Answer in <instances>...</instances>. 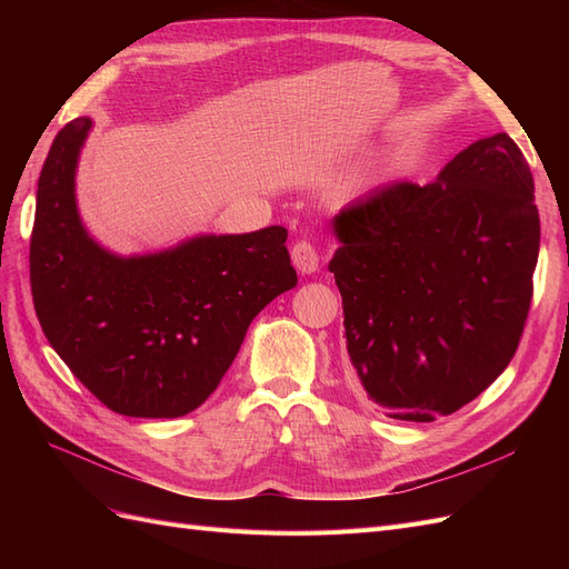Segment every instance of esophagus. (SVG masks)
<instances>
[{"label": "esophagus", "instance_id": "1", "mask_svg": "<svg viewBox=\"0 0 569 569\" xmlns=\"http://www.w3.org/2000/svg\"><path fill=\"white\" fill-rule=\"evenodd\" d=\"M291 263L297 266L299 272L311 274V272L318 270L320 256H318V251H316V247L311 242H306V239H299V242L291 247Z\"/></svg>", "mask_w": 569, "mask_h": 569}]
</instances>
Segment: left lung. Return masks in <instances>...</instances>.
I'll return each mask as SVG.
<instances>
[{"instance_id": "obj_1", "label": "left lung", "mask_w": 569, "mask_h": 569, "mask_svg": "<svg viewBox=\"0 0 569 569\" xmlns=\"http://www.w3.org/2000/svg\"><path fill=\"white\" fill-rule=\"evenodd\" d=\"M335 232L347 349L385 416H451L508 368L541 226L529 163L506 132L462 149L437 182L372 189L335 216Z\"/></svg>"}]
</instances>
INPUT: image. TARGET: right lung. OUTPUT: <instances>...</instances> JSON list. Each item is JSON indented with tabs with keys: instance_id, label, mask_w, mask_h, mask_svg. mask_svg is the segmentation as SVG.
<instances>
[{
	"instance_id": "right-lung-1",
	"label": "right lung",
	"mask_w": 569,
	"mask_h": 569,
	"mask_svg": "<svg viewBox=\"0 0 569 569\" xmlns=\"http://www.w3.org/2000/svg\"><path fill=\"white\" fill-rule=\"evenodd\" d=\"M76 118L51 142L30 234V289L51 347L109 410L180 418L220 385L249 322L297 287L287 230L203 234L153 256L97 247L76 209Z\"/></svg>"
}]
</instances>
